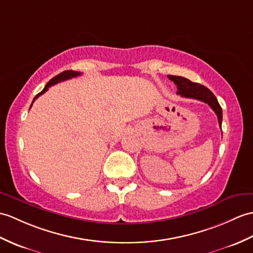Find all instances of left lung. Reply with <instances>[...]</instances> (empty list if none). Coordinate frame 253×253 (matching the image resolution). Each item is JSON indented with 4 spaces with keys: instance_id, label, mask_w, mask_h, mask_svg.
<instances>
[{
    "instance_id": "left-lung-1",
    "label": "left lung",
    "mask_w": 253,
    "mask_h": 253,
    "mask_svg": "<svg viewBox=\"0 0 253 253\" xmlns=\"http://www.w3.org/2000/svg\"><path fill=\"white\" fill-rule=\"evenodd\" d=\"M168 79L172 81L173 83L177 85L178 91L177 93L181 97L185 98H191V99H196L199 101H203L207 103L209 107L214 111V113L218 116L219 121V126L222 125V108L218 102V99L210 91L207 87L204 85H201L198 83H193L190 80L185 78H182V76L177 75H168Z\"/></svg>"
}]
</instances>
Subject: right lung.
Wrapping results in <instances>:
<instances>
[{"instance_id":"obj_1","label":"right lung","mask_w":253,"mask_h":253,"mask_svg":"<svg viewBox=\"0 0 253 253\" xmlns=\"http://www.w3.org/2000/svg\"><path fill=\"white\" fill-rule=\"evenodd\" d=\"M82 73L81 72H78V71H72V70H68V71H63V72H61L60 74H58V75H56L55 78H52L48 83L46 84V86L44 87V89L41 91V92H39L37 96L34 97V99H33V101H32V104H33V102L35 101V99L37 98H39L41 95H43V93L45 92V91H47V89H48V88L50 87V86H52V85H55V84H57V83H59V82H62V81H67V80H70V79H72V78H76V76H79V75H81ZM32 104H31V107H32ZM30 107V108H31Z\"/></svg>"}]
</instances>
